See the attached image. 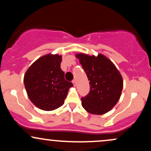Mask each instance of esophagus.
<instances>
[{"label": "esophagus", "mask_w": 151, "mask_h": 151, "mask_svg": "<svg viewBox=\"0 0 151 151\" xmlns=\"http://www.w3.org/2000/svg\"><path fill=\"white\" fill-rule=\"evenodd\" d=\"M72 83H73L74 86H76V80H75V79H73V80H72Z\"/></svg>", "instance_id": "obj_1"}]
</instances>
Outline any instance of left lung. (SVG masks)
<instances>
[{"label": "left lung", "instance_id": "1", "mask_svg": "<svg viewBox=\"0 0 151 151\" xmlns=\"http://www.w3.org/2000/svg\"><path fill=\"white\" fill-rule=\"evenodd\" d=\"M89 80L90 91L81 98V104L90 114L101 115L116 104L123 89L122 77L108 58L84 54L77 55Z\"/></svg>", "mask_w": 151, "mask_h": 151}]
</instances>
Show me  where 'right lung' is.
Listing matches in <instances>:
<instances>
[{
	"mask_svg": "<svg viewBox=\"0 0 151 151\" xmlns=\"http://www.w3.org/2000/svg\"><path fill=\"white\" fill-rule=\"evenodd\" d=\"M62 57L47 55L39 58L27 70L24 84L28 97L37 108L52 111L63 105L73 84L65 79L61 70Z\"/></svg>",
	"mask_w": 151,
	"mask_h": 151,
	"instance_id": "obj_1",
	"label": "right lung"
}]
</instances>
